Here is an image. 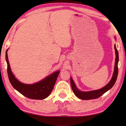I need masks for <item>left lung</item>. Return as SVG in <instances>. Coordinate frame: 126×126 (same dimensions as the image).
I'll list each match as a JSON object with an SVG mask.
<instances>
[{"mask_svg": "<svg viewBox=\"0 0 126 126\" xmlns=\"http://www.w3.org/2000/svg\"><path fill=\"white\" fill-rule=\"evenodd\" d=\"M114 48L116 53V58L115 63L114 73L110 82H109L105 87H104L103 88L98 90L90 91V92H82V91H80L79 90L77 89L75 84V83L73 81V79H72L71 77H70V83L72 89H73L75 95L77 97L80 99H82V100H84L97 98L98 97H100L101 96L104 94V93L107 92L109 89H110L111 88L113 87V85H114L116 81L117 75H118L119 62V53L118 51H117L115 45H114Z\"/></svg>", "mask_w": 126, "mask_h": 126, "instance_id": "left-lung-1", "label": "left lung"}]
</instances>
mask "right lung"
I'll return each mask as SVG.
<instances>
[{
    "instance_id": "right-lung-1",
    "label": "right lung",
    "mask_w": 126,
    "mask_h": 126,
    "mask_svg": "<svg viewBox=\"0 0 126 126\" xmlns=\"http://www.w3.org/2000/svg\"><path fill=\"white\" fill-rule=\"evenodd\" d=\"M7 50L6 51V60L7 64V74L11 84L15 89L25 97L34 99L42 100L49 96L54 87L55 84L60 74L58 70L51 74L50 75L39 82L32 84H26L23 83L16 78L12 73L7 57Z\"/></svg>"
}]
</instances>
